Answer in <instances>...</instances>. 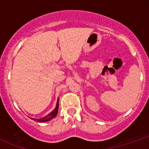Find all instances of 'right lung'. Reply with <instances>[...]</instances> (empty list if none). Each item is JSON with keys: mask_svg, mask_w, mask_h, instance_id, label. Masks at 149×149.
<instances>
[{"mask_svg": "<svg viewBox=\"0 0 149 149\" xmlns=\"http://www.w3.org/2000/svg\"><path fill=\"white\" fill-rule=\"evenodd\" d=\"M58 109H59V100H57V106H56V108L54 109V110L53 111L51 112L50 113L48 114V115L45 116L44 118H40V119H35V118H31V119H33L34 120L36 121V122H38V123H43V122H46V121L50 120L51 119H52L53 118H54L56 116H57V114L58 113Z\"/></svg>", "mask_w": 149, "mask_h": 149, "instance_id": "right-lung-1", "label": "right lung"}]
</instances>
